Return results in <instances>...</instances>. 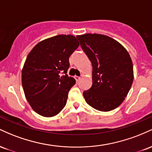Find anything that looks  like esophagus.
Masks as SVG:
<instances>
[{
  "mask_svg": "<svg viewBox=\"0 0 152 152\" xmlns=\"http://www.w3.org/2000/svg\"><path fill=\"white\" fill-rule=\"evenodd\" d=\"M74 78H75V79H76V81H78L80 79H81V77H79V76H74Z\"/></svg>",
  "mask_w": 152,
  "mask_h": 152,
  "instance_id": "34e87169",
  "label": "esophagus"
}]
</instances>
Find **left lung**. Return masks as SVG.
<instances>
[{
	"label": "left lung",
	"instance_id": "8db88e82",
	"mask_svg": "<svg viewBox=\"0 0 152 152\" xmlns=\"http://www.w3.org/2000/svg\"><path fill=\"white\" fill-rule=\"evenodd\" d=\"M93 67V84L83 93L88 105L101 111L119 106L134 80L133 64L121 43L109 36L86 34L76 36Z\"/></svg>",
	"mask_w": 152,
	"mask_h": 152
}]
</instances>
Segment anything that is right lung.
I'll list each match as a JSON object with an SVG mask.
<instances>
[{
    "label": "right lung",
    "instance_id": "obj_1",
    "mask_svg": "<svg viewBox=\"0 0 152 152\" xmlns=\"http://www.w3.org/2000/svg\"><path fill=\"white\" fill-rule=\"evenodd\" d=\"M78 46L72 35H58L37 43L28 55L22 86L31 108L41 116L52 117L66 106L69 90L76 83L67 75L69 59Z\"/></svg>",
    "mask_w": 152,
    "mask_h": 152
}]
</instances>
